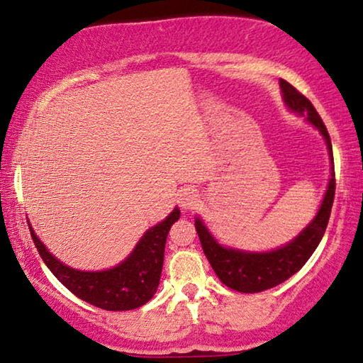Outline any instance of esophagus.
Returning a JSON list of instances; mask_svg holds the SVG:
<instances>
[{
    "label": "esophagus",
    "mask_w": 363,
    "mask_h": 363,
    "mask_svg": "<svg viewBox=\"0 0 363 363\" xmlns=\"http://www.w3.org/2000/svg\"><path fill=\"white\" fill-rule=\"evenodd\" d=\"M177 202L184 211H191L194 209L197 202H199V194H197L196 189H192V187H186V189L179 191Z\"/></svg>",
    "instance_id": "34e87169"
}]
</instances>
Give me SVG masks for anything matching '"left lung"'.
Masks as SVG:
<instances>
[{
    "instance_id": "1",
    "label": "left lung",
    "mask_w": 363,
    "mask_h": 363,
    "mask_svg": "<svg viewBox=\"0 0 363 363\" xmlns=\"http://www.w3.org/2000/svg\"><path fill=\"white\" fill-rule=\"evenodd\" d=\"M280 91H282L284 104L292 113L303 116L307 123L312 124L322 134L323 141L327 144L328 159H330V179H328L327 191L323 194L322 204L318 207L315 217L298 232V235H296L291 242L282 245V247L265 250V252H252V250L222 245L212 235V232L207 229L204 220L199 216L196 217V230L201 239L202 250H204L206 257L212 265V269H214L217 277L227 287L244 294H255L272 289L279 284L286 282L289 277H292L294 274L303 267V264L311 259L313 250L317 249L323 234H325L333 204V196H335L332 143L325 124L322 123L320 116H318L311 101L298 93L292 84L280 79Z\"/></svg>"
}]
</instances>
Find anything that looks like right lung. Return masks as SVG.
Here are the masks:
<instances>
[{
    "label": "right lung",
    "mask_w": 363,
    "mask_h": 363,
    "mask_svg": "<svg viewBox=\"0 0 363 363\" xmlns=\"http://www.w3.org/2000/svg\"><path fill=\"white\" fill-rule=\"evenodd\" d=\"M179 217L181 211L174 207L166 219L144 232L136 247L123 262L111 269L94 270V272L72 269L62 264L41 242L30 220L28 225L38 252L48 269L76 297L104 311H133L151 301L157 291L169 229Z\"/></svg>",
    "instance_id": "add662e5"
}]
</instances>
